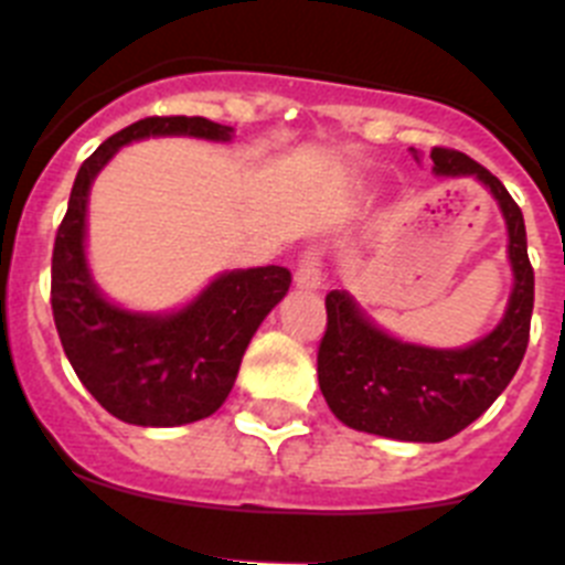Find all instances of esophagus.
Segmentation results:
<instances>
[{"label": "esophagus", "mask_w": 565, "mask_h": 565, "mask_svg": "<svg viewBox=\"0 0 565 565\" xmlns=\"http://www.w3.org/2000/svg\"><path fill=\"white\" fill-rule=\"evenodd\" d=\"M294 286H297L299 291H317V288L322 286V263H319L317 248H311V252H306L299 257L297 274H294Z\"/></svg>", "instance_id": "34e87169"}]
</instances>
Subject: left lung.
I'll list each match as a JSON object with an SVG mask.
<instances>
[{
    "instance_id": "obj_1",
    "label": "left lung",
    "mask_w": 565,
    "mask_h": 565,
    "mask_svg": "<svg viewBox=\"0 0 565 565\" xmlns=\"http://www.w3.org/2000/svg\"><path fill=\"white\" fill-rule=\"evenodd\" d=\"M433 169L478 178L507 221L515 286L492 333L458 351L407 344L379 331L344 291L326 297L328 326L317 353L319 391L342 424L398 441H444L476 422L521 367L535 306V271L521 206L495 174L458 149L433 147Z\"/></svg>"
}]
</instances>
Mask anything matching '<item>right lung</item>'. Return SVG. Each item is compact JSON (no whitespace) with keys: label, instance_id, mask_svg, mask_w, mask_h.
<instances>
[{"label":"right lung","instance_id":"right-lung-1","mask_svg":"<svg viewBox=\"0 0 565 565\" xmlns=\"http://www.w3.org/2000/svg\"><path fill=\"white\" fill-rule=\"evenodd\" d=\"M147 135L228 141L232 127L201 115H152L129 124L82 163L53 243L50 306L70 364L104 411L138 427H178L212 416L237 379L266 313L286 297L282 266L228 271L178 313H132L102 297L84 259L89 183L124 143Z\"/></svg>","mask_w":565,"mask_h":565}]
</instances>
